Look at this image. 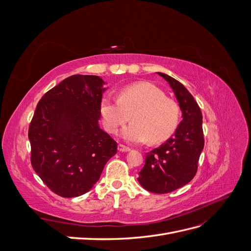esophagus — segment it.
<instances>
[{
	"label": "esophagus",
	"instance_id": "esophagus-1",
	"mask_svg": "<svg viewBox=\"0 0 251 251\" xmlns=\"http://www.w3.org/2000/svg\"><path fill=\"white\" fill-rule=\"evenodd\" d=\"M118 151H131V149L128 148V147L124 146V144H119V146H118Z\"/></svg>",
	"mask_w": 251,
	"mask_h": 251
}]
</instances>
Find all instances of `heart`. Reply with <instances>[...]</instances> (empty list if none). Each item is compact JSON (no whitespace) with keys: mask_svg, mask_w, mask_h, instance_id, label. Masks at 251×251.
<instances>
[{"mask_svg":"<svg viewBox=\"0 0 251 251\" xmlns=\"http://www.w3.org/2000/svg\"><path fill=\"white\" fill-rule=\"evenodd\" d=\"M100 115L105 131L110 134H115L132 116L133 124L121 132L125 140L140 143L149 139L151 143H160L176 131L180 108L154 83L138 81L121 89L118 100L104 97Z\"/></svg>","mask_w":251,"mask_h":251,"instance_id":"b5f03b06","label":"heart"}]
</instances>
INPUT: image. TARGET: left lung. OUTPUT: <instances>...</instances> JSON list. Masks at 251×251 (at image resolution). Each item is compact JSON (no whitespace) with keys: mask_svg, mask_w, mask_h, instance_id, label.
Returning <instances> with one entry per match:
<instances>
[{"mask_svg":"<svg viewBox=\"0 0 251 251\" xmlns=\"http://www.w3.org/2000/svg\"><path fill=\"white\" fill-rule=\"evenodd\" d=\"M170 83L182 111V117L173 137L149 151L139 172L138 182L147 191L168 194L184 186L198 171L204 148L202 113L193 95L180 81L158 72Z\"/></svg>","mask_w":251,"mask_h":251,"instance_id":"left-lung-1","label":"left lung"}]
</instances>
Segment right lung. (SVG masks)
I'll return each instance as SVG.
<instances>
[{
	"mask_svg": "<svg viewBox=\"0 0 251 251\" xmlns=\"http://www.w3.org/2000/svg\"><path fill=\"white\" fill-rule=\"evenodd\" d=\"M104 81L72 75L45 93L29 125L31 165L45 184L64 198L88 193L117 142L98 126Z\"/></svg>",
	"mask_w": 251,
	"mask_h": 251,
	"instance_id": "1",
	"label": "right lung"
}]
</instances>
